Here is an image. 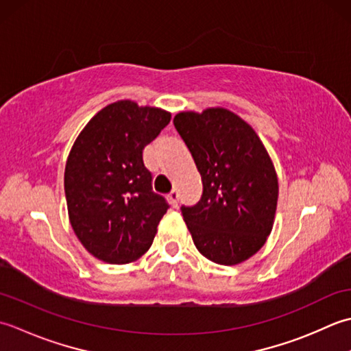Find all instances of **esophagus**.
<instances>
[{"mask_svg": "<svg viewBox=\"0 0 351 351\" xmlns=\"http://www.w3.org/2000/svg\"><path fill=\"white\" fill-rule=\"evenodd\" d=\"M168 199H169L171 206H173V207H177V206H178V192H177V191H173V192H171V194H168Z\"/></svg>", "mask_w": 351, "mask_h": 351, "instance_id": "obj_1", "label": "esophagus"}]
</instances>
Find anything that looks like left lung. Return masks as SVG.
<instances>
[{
  "mask_svg": "<svg viewBox=\"0 0 351 351\" xmlns=\"http://www.w3.org/2000/svg\"><path fill=\"white\" fill-rule=\"evenodd\" d=\"M178 134L203 182L202 199L182 207L197 250L219 265H238L265 244L273 230L278 180L253 127L224 107L180 112Z\"/></svg>",
  "mask_w": 351,
  "mask_h": 351,
  "instance_id": "1",
  "label": "left lung"
}]
</instances>
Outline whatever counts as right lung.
Listing matches in <instances>:
<instances>
[{
    "mask_svg": "<svg viewBox=\"0 0 351 351\" xmlns=\"http://www.w3.org/2000/svg\"><path fill=\"white\" fill-rule=\"evenodd\" d=\"M171 113L132 99L106 106L77 136L65 167L69 223L97 259L124 265L152 247L165 198L152 191L142 149Z\"/></svg>",
    "mask_w": 351,
    "mask_h": 351,
    "instance_id": "add662e5",
    "label": "right lung"
}]
</instances>
